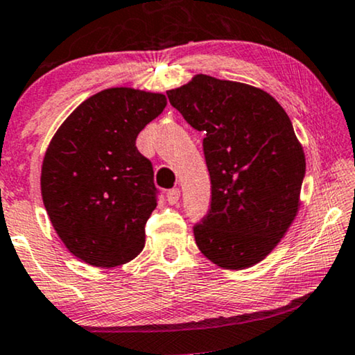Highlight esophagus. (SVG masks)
<instances>
[{"label": "esophagus", "mask_w": 355, "mask_h": 355, "mask_svg": "<svg viewBox=\"0 0 355 355\" xmlns=\"http://www.w3.org/2000/svg\"><path fill=\"white\" fill-rule=\"evenodd\" d=\"M178 199H180V189L178 188L168 189V191H167V201L171 204H177Z\"/></svg>", "instance_id": "1"}]
</instances>
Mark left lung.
<instances>
[{"mask_svg": "<svg viewBox=\"0 0 355 355\" xmlns=\"http://www.w3.org/2000/svg\"><path fill=\"white\" fill-rule=\"evenodd\" d=\"M167 96L206 135L212 196L207 216L193 228L199 251L228 270L256 266L299 209L306 157L288 114L261 88L204 73Z\"/></svg>", "mask_w": 355, "mask_h": 355, "instance_id": "8db88e82", "label": "left lung"}]
</instances>
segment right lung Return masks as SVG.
<instances>
[{
	"label": "right lung",
	"mask_w": 355,
	"mask_h": 355,
	"mask_svg": "<svg viewBox=\"0 0 355 355\" xmlns=\"http://www.w3.org/2000/svg\"><path fill=\"white\" fill-rule=\"evenodd\" d=\"M166 106L161 93L107 88L85 99L54 133L42 198L58 236L80 261L109 268L143 251L157 189L137 137Z\"/></svg>",
	"instance_id": "add662e5"
}]
</instances>
